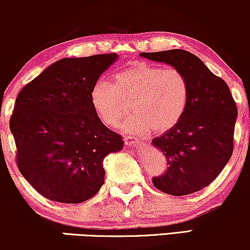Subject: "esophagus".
<instances>
[{"label": "esophagus", "instance_id": "1", "mask_svg": "<svg viewBox=\"0 0 250 250\" xmlns=\"http://www.w3.org/2000/svg\"><path fill=\"white\" fill-rule=\"evenodd\" d=\"M124 141H125V145L128 146H141L142 145V143L140 141H135V140H131L128 138H125Z\"/></svg>", "mask_w": 250, "mask_h": 250}]
</instances>
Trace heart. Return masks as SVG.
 <instances>
[{"instance_id":"1","label":"heart","mask_w":250,"mask_h":250,"mask_svg":"<svg viewBox=\"0 0 250 250\" xmlns=\"http://www.w3.org/2000/svg\"><path fill=\"white\" fill-rule=\"evenodd\" d=\"M90 100L98 118L115 127L128 111L123 129L128 134L165 133L183 117L189 100V85L182 71L136 62L114 76V84L100 78L91 90Z\"/></svg>"}]
</instances>
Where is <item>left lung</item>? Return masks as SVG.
<instances>
[{"instance_id":"obj_1","label":"left lung","mask_w":250,"mask_h":250,"mask_svg":"<svg viewBox=\"0 0 250 250\" xmlns=\"http://www.w3.org/2000/svg\"><path fill=\"white\" fill-rule=\"evenodd\" d=\"M146 59L182 71L189 85V100L175 127L152 140L167 159L165 173L152 179L157 189L186 196L209 186L233 152L235 102L228 84L186 50L142 52Z\"/></svg>"}]
</instances>
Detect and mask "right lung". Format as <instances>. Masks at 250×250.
I'll return each mask as SVG.
<instances>
[{"label": "right lung", "mask_w": 250, "mask_h": 250, "mask_svg": "<svg viewBox=\"0 0 250 250\" xmlns=\"http://www.w3.org/2000/svg\"><path fill=\"white\" fill-rule=\"evenodd\" d=\"M118 54L64 58L22 87L10 131L21 175L37 192L63 204H80L104 186V159L124 141L92 108L91 90Z\"/></svg>", "instance_id": "obj_1"}]
</instances>
